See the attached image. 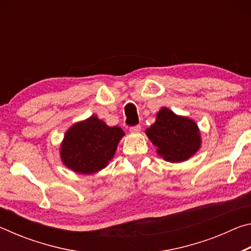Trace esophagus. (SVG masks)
<instances>
[{
	"label": "esophagus",
	"mask_w": 251,
	"mask_h": 251,
	"mask_svg": "<svg viewBox=\"0 0 251 251\" xmlns=\"http://www.w3.org/2000/svg\"><path fill=\"white\" fill-rule=\"evenodd\" d=\"M141 129H142L141 125H136V126H131V127H129V131H130V133H133V134L139 133V131H141Z\"/></svg>",
	"instance_id": "obj_1"
}]
</instances>
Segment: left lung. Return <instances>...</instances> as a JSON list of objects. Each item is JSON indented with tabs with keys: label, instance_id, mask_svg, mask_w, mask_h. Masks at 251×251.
<instances>
[{
	"label": "left lung",
	"instance_id": "1",
	"mask_svg": "<svg viewBox=\"0 0 251 251\" xmlns=\"http://www.w3.org/2000/svg\"><path fill=\"white\" fill-rule=\"evenodd\" d=\"M145 133L156 146L157 154L171 163L189 159L201 145L196 123L188 117L176 115L167 107L157 113L156 122Z\"/></svg>",
	"mask_w": 251,
	"mask_h": 251
}]
</instances>
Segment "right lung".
Wrapping results in <instances>:
<instances>
[{
  "label": "right lung",
  "mask_w": 251,
  "mask_h": 251,
  "mask_svg": "<svg viewBox=\"0 0 251 251\" xmlns=\"http://www.w3.org/2000/svg\"><path fill=\"white\" fill-rule=\"evenodd\" d=\"M124 135L121 127H109L92 115L66 131L61 145V159L75 173L95 174L107 166Z\"/></svg>",
  "instance_id": "obj_1"
}]
</instances>
